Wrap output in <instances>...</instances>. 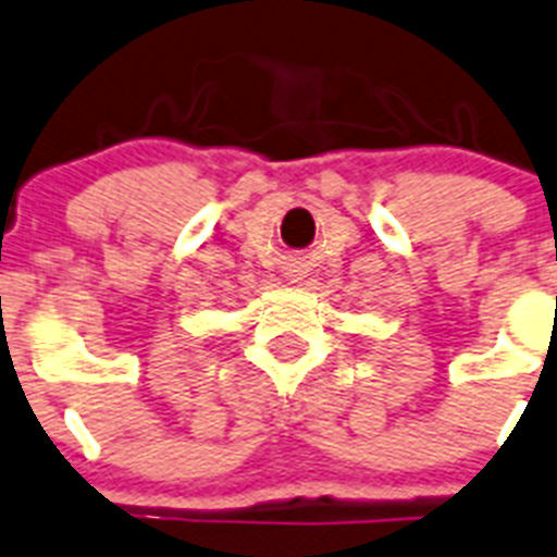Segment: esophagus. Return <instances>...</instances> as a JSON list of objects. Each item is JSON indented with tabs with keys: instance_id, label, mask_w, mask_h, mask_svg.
Here are the masks:
<instances>
[{
	"instance_id": "obj_1",
	"label": "esophagus",
	"mask_w": 557,
	"mask_h": 557,
	"mask_svg": "<svg viewBox=\"0 0 557 557\" xmlns=\"http://www.w3.org/2000/svg\"><path fill=\"white\" fill-rule=\"evenodd\" d=\"M288 277H292V283H297V280H302V271L300 269H292V271H288Z\"/></svg>"
}]
</instances>
